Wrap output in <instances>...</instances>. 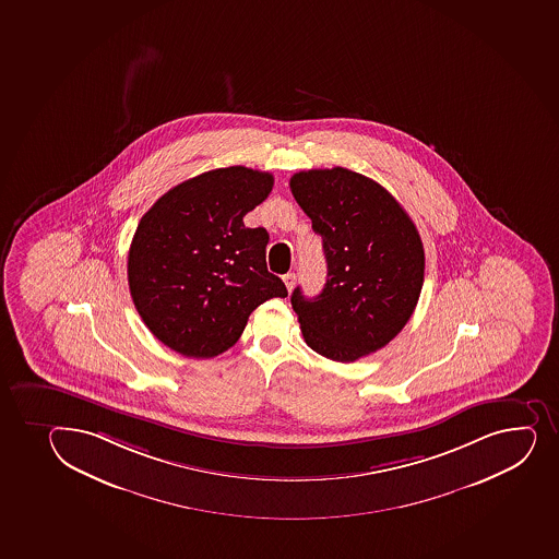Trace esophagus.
I'll list each match as a JSON object with an SVG mask.
<instances>
[{"instance_id":"obj_1","label":"esophagus","mask_w":559,"mask_h":559,"mask_svg":"<svg viewBox=\"0 0 559 559\" xmlns=\"http://www.w3.org/2000/svg\"><path fill=\"white\" fill-rule=\"evenodd\" d=\"M283 281L288 292H292V289L295 288V283H297V275H295V273H286V275L283 276Z\"/></svg>"}]
</instances>
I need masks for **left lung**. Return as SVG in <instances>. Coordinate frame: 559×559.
Instances as JSON below:
<instances>
[{"label":"left lung","instance_id":"1","mask_svg":"<svg viewBox=\"0 0 559 559\" xmlns=\"http://www.w3.org/2000/svg\"><path fill=\"white\" fill-rule=\"evenodd\" d=\"M311 227L323 236V292L292 295L306 345L334 361L380 350L407 324L424 286L416 225L389 190L348 168L302 170L289 179Z\"/></svg>","mask_w":559,"mask_h":559}]
</instances>
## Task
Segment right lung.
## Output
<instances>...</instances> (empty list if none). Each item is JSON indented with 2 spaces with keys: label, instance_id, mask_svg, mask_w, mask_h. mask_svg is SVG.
Wrapping results in <instances>:
<instances>
[{
  "label": "right lung",
  "instance_id": "obj_1",
  "mask_svg": "<svg viewBox=\"0 0 559 559\" xmlns=\"http://www.w3.org/2000/svg\"><path fill=\"white\" fill-rule=\"evenodd\" d=\"M271 189L270 173L216 168L176 185L141 218L128 284L163 345L197 359L218 356L240 340L251 311L288 297L265 264L267 230L243 225Z\"/></svg>",
  "mask_w": 559,
  "mask_h": 559
}]
</instances>
